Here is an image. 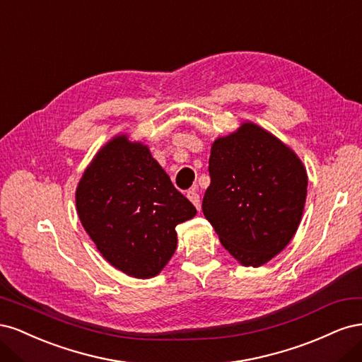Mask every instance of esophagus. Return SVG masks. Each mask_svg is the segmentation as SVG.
<instances>
[{"mask_svg":"<svg viewBox=\"0 0 362 362\" xmlns=\"http://www.w3.org/2000/svg\"><path fill=\"white\" fill-rule=\"evenodd\" d=\"M187 198L193 202V205H194L196 208H198V210H201V198H199L198 192H196V190L187 192Z\"/></svg>","mask_w":362,"mask_h":362,"instance_id":"esophagus-1","label":"esophagus"}]
</instances>
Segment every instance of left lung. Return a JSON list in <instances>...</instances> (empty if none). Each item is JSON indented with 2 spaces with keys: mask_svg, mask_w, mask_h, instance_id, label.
I'll list each match as a JSON object with an SVG mask.
<instances>
[{
  "mask_svg": "<svg viewBox=\"0 0 362 362\" xmlns=\"http://www.w3.org/2000/svg\"><path fill=\"white\" fill-rule=\"evenodd\" d=\"M202 211L240 264L259 267L298 231L308 175L296 152L267 129L243 122L217 137Z\"/></svg>",
  "mask_w": 362,
  "mask_h": 362,
  "instance_id": "obj_1",
  "label": "left lung"
}]
</instances>
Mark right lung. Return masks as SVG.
Segmentation results:
<instances>
[{"mask_svg": "<svg viewBox=\"0 0 362 362\" xmlns=\"http://www.w3.org/2000/svg\"><path fill=\"white\" fill-rule=\"evenodd\" d=\"M76 213L96 249L125 275L157 276L177 249L175 226L194 217L141 141L117 134L96 152L75 192Z\"/></svg>", "mask_w": 362, "mask_h": 362, "instance_id": "obj_1", "label": "right lung"}]
</instances>
